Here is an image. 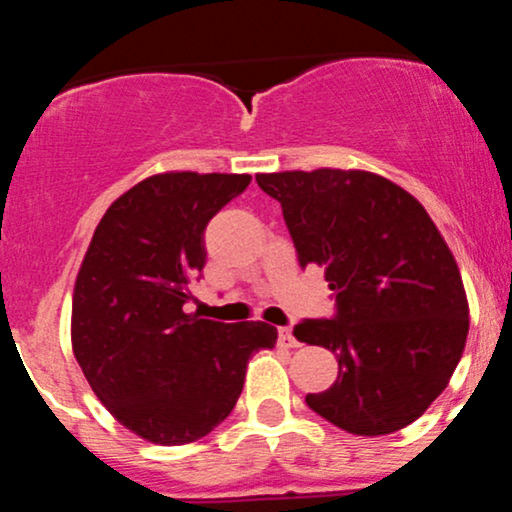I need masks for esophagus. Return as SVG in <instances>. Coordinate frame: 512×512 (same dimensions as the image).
Segmentation results:
<instances>
[{"instance_id": "34e87169", "label": "esophagus", "mask_w": 512, "mask_h": 512, "mask_svg": "<svg viewBox=\"0 0 512 512\" xmlns=\"http://www.w3.org/2000/svg\"><path fill=\"white\" fill-rule=\"evenodd\" d=\"M279 339H281V344L291 346V349H296V346H301V344H298V339L293 337L291 327H281V330H279Z\"/></svg>"}]
</instances>
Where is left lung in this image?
<instances>
[{
    "mask_svg": "<svg viewBox=\"0 0 512 512\" xmlns=\"http://www.w3.org/2000/svg\"><path fill=\"white\" fill-rule=\"evenodd\" d=\"M257 185L281 204L301 267L325 269L337 301L332 320L293 327L339 361L308 407L354 436L409 426L448 387L469 332L460 269L436 223L368 170L260 173Z\"/></svg>",
    "mask_w": 512,
    "mask_h": 512,
    "instance_id": "1",
    "label": "left lung"
}]
</instances>
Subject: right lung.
Segmentation results:
<instances>
[{"mask_svg": "<svg viewBox=\"0 0 512 512\" xmlns=\"http://www.w3.org/2000/svg\"><path fill=\"white\" fill-rule=\"evenodd\" d=\"M250 175L161 173L117 197L74 284L72 349L105 409L156 445L195 443L236 407L267 322L185 313L207 262L204 228Z\"/></svg>", "mask_w": 512, "mask_h": 512, "instance_id": "obj_1", "label": "right lung"}]
</instances>
